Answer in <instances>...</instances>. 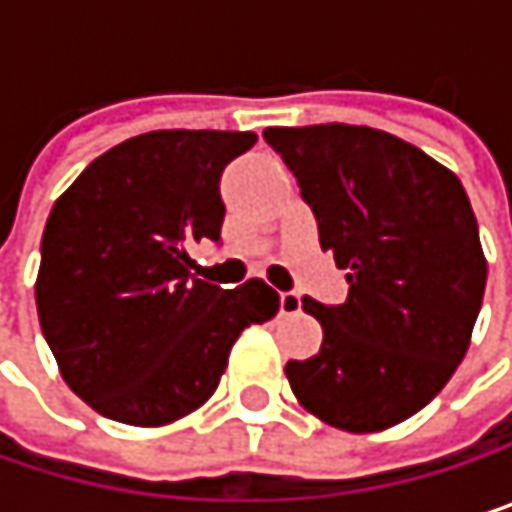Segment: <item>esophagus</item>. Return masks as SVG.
Listing matches in <instances>:
<instances>
[{"instance_id": "obj_1", "label": "esophagus", "mask_w": 512, "mask_h": 512, "mask_svg": "<svg viewBox=\"0 0 512 512\" xmlns=\"http://www.w3.org/2000/svg\"><path fill=\"white\" fill-rule=\"evenodd\" d=\"M278 311H281L284 317L299 314V311H302V296H299V293H293V290L281 293V296H278Z\"/></svg>"}]
</instances>
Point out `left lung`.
Instances as JSON below:
<instances>
[{
    "mask_svg": "<svg viewBox=\"0 0 512 512\" xmlns=\"http://www.w3.org/2000/svg\"><path fill=\"white\" fill-rule=\"evenodd\" d=\"M263 139L350 284L344 305L302 299L323 344L287 361V382L329 427L388 430L445 388L471 344L486 257L468 195L451 168L373 127H266Z\"/></svg>",
    "mask_w": 512,
    "mask_h": 512,
    "instance_id": "1",
    "label": "left lung"
}]
</instances>
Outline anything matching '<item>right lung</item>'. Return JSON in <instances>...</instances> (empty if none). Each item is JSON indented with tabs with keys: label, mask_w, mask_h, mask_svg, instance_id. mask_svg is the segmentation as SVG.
Here are the masks:
<instances>
[{
	"label": "right lung",
	"mask_w": 512,
	"mask_h": 512,
	"mask_svg": "<svg viewBox=\"0 0 512 512\" xmlns=\"http://www.w3.org/2000/svg\"><path fill=\"white\" fill-rule=\"evenodd\" d=\"M255 133L154 130L97 156L52 204L35 302L61 379L94 412L165 427L204 406L246 326L278 314L249 278L222 290L189 249L219 240V177Z\"/></svg>",
	"instance_id": "right-lung-1"
}]
</instances>
